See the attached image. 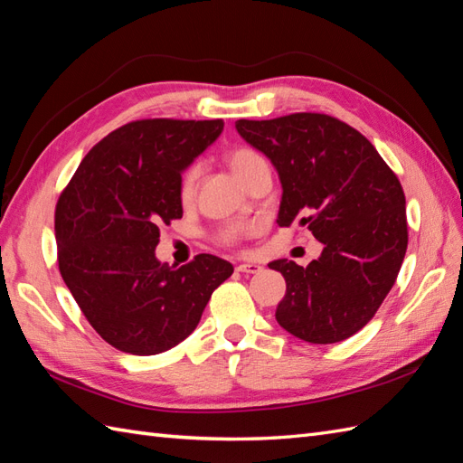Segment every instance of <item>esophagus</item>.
I'll return each instance as SVG.
<instances>
[{
    "instance_id": "34e87169",
    "label": "esophagus",
    "mask_w": 463,
    "mask_h": 463,
    "mask_svg": "<svg viewBox=\"0 0 463 463\" xmlns=\"http://www.w3.org/2000/svg\"><path fill=\"white\" fill-rule=\"evenodd\" d=\"M236 270L242 272V274H260V272H262V266H260V264L246 262V264H239V266H236Z\"/></svg>"
}]
</instances>
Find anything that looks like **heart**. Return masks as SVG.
<instances>
[{
  "instance_id": "obj_1",
  "label": "heart",
  "mask_w": 463,
  "mask_h": 463,
  "mask_svg": "<svg viewBox=\"0 0 463 463\" xmlns=\"http://www.w3.org/2000/svg\"><path fill=\"white\" fill-rule=\"evenodd\" d=\"M227 164L232 169V174L239 177L242 183H246V179H249L254 174V169L264 165L266 161L260 154L254 152V149H250V147H236L227 156ZM197 179H199V165H191L185 171V174H183L181 183H179V195H181L183 201H187V199L193 197V193H195ZM249 231H250V227H246V224H229V227H224L219 232V239L222 242H234Z\"/></svg>"
}]
</instances>
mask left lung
<instances>
[{"label": "left lung", "mask_w": 463, "mask_h": 463, "mask_svg": "<svg viewBox=\"0 0 463 463\" xmlns=\"http://www.w3.org/2000/svg\"><path fill=\"white\" fill-rule=\"evenodd\" d=\"M282 183L276 222H299L324 244L317 260L268 266L286 280L276 321L317 345L351 337L377 314L404 260L406 199L401 181L354 128L326 114L236 120Z\"/></svg>", "instance_id": "left-lung-1"}]
</instances>
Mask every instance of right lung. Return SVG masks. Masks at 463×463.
<instances>
[{
    "mask_svg": "<svg viewBox=\"0 0 463 463\" xmlns=\"http://www.w3.org/2000/svg\"><path fill=\"white\" fill-rule=\"evenodd\" d=\"M222 120H137L80 161L55 213L59 270L96 333L132 354L175 347L232 274L213 254L175 268L156 256L159 224L183 217L181 174L222 132Z\"/></svg>",
    "mask_w": 463,
    "mask_h": 463,
    "instance_id": "1",
    "label": "right lung"
}]
</instances>
